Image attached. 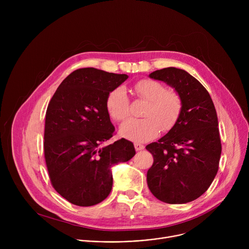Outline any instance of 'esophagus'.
Wrapping results in <instances>:
<instances>
[{"label": "esophagus", "instance_id": "obj_1", "mask_svg": "<svg viewBox=\"0 0 249 249\" xmlns=\"http://www.w3.org/2000/svg\"><path fill=\"white\" fill-rule=\"evenodd\" d=\"M134 147H135V150H136V151H142V150L145 149V146L140 144V143H135V144H134Z\"/></svg>", "mask_w": 249, "mask_h": 249}]
</instances>
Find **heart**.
Instances as JSON below:
<instances>
[{
	"instance_id": "b5f03b06",
	"label": "heart",
	"mask_w": 249,
	"mask_h": 249,
	"mask_svg": "<svg viewBox=\"0 0 249 249\" xmlns=\"http://www.w3.org/2000/svg\"><path fill=\"white\" fill-rule=\"evenodd\" d=\"M133 90L135 94L147 100L143 111L144 118H131L119 129L120 135L134 142H146L159 135L160 130L171 129L179 118L182 109L180 95L174 90H166L165 87L154 80L137 82ZM106 109L110 117L123 121L130 114V101L122 88H116L106 98Z\"/></svg>"
}]
</instances>
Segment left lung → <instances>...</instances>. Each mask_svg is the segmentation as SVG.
<instances>
[{"label": "left lung", "instance_id": "left-lung-1", "mask_svg": "<svg viewBox=\"0 0 249 249\" xmlns=\"http://www.w3.org/2000/svg\"><path fill=\"white\" fill-rule=\"evenodd\" d=\"M172 87L182 100L178 120L166 135L146 149L154 163L147 173L153 195L167 204H185L210 187L222 153L215 105L202 84L174 67L149 75Z\"/></svg>", "mask_w": 249, "mask_h": 249}]
</instances>
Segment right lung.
<instances>
[{"label":"right lung","instance_id":"1","mask_svg":"<svg viewBox=\"0 0 249 249\" xmlns=\"http://www.w3.org/2000/svg\"><path fill=\"white\" fill-rule=\"evenodd\" d=\"M128 79L94 68L74 71L58 87L46 111L44 157L54 189L77 206H93L112 189L111 167L131 160L132 142L100 147L115 131L106 109L111 90Z\"/></svg>","mask_w":249,"mask_h":249}]
</instances>
